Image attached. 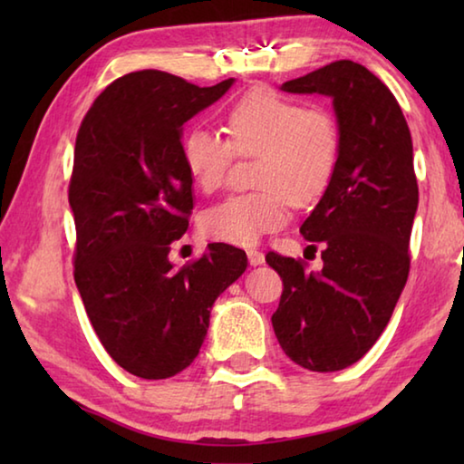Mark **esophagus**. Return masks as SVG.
Returning a JSON list of instances; mask_svg holds the SVG:
<instances>
[{"label":"esophagus","mask_w":464,"mask_h":464,"mask_svg":"<svg viewBox=\"0 0 464 464\" xmlns=\"http://www.w3.org/2000/svg\"><path fill=\"white\" fill-rule=\"evenodd\" d=\"M247 260L251 266H262L264 264V254L257 249H247Z\"/></svg>","instance_id":"obj_1"}]
</instances>
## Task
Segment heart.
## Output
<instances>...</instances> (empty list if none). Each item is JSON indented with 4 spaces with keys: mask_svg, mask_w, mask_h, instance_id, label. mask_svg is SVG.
<instances>
[{
    "mask_svg": "<svg viewBox=\"0 0 464 464\" xmlns=\"http://www.w3.org/2000/svg\"><path fill=\"white\" fill-rule=\"evenodd\" d=\"M227 139L190 129L182 139V163L196 188L215 192L225 184L235 155L254 157V192L233 194L200 218L210 239L254 246L286 223L293 202L319 200L340 161L342 137L335 116L272 88L243 93L225 114Z\"/></svg>",
    "mask_w": 464,
    "mask_h": 464,
    "instance_id": "obj_1",
    "label": "heart"
}]
</instances>
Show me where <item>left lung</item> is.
<instances>
[{
  "label": "left lung",
  "instance_id": "left-lung-1",
  "mask_svg": "<svg viewBox=\"0 0 464 464\" xmlns=\"http://www.w3.org/2000/svg\"><path fill=\"white\" fill-rule=\"evenodd\" d=\"M282 90L332 96L342 149L332 184L301 225L309 247L321 246L324 268L266 256L285 286L272 327L293 362L334 372L372 348L410 276L420 200L411 132L391 90L354 61L329 63Z\"/></svg>",
  "mask_w": 464,
  "mask_h": 464
}]
</instances>
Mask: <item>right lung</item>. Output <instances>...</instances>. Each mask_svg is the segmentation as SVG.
Masks as SVG:
<instances>
[{
  "instance_id": "right-lung-1",
  "label": "right lung",
  "mask_w": 464,
  "mask_h": 464,
  "mask_svg": "<svg viewBox=\"0 0 464 464\" xmlns=\"http://www.w3.org/2000/svg\"><path fill=\"white\" fill-rule=\"evenodd\" d=\"M231 83L198 88L155 69L127 73L93 100L77 130L73 278L110 358L140 379H169L192 364L210 307L247 268L246 251L229 243H208L179 270L168 260L194 207L182 124Z\"/></svg>"
}]
</instances>
